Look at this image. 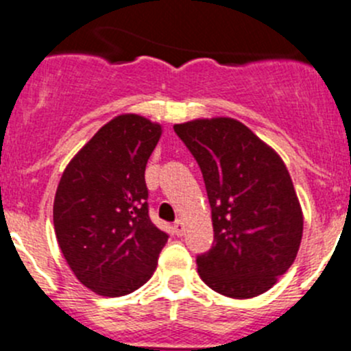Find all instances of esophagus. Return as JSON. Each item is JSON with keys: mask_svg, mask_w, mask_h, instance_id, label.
Returning a JSON list of instances; mask_svg holds the SVG:
<instances>
[{"mask_svg": "<svg viewBox=\"0 0 351 351\" xmlns=\"http://www.w3.org/2000/svg\"><path fill=\"white\" fill-rule=\"evenodd\" d=\"M173 229H175L176 236H183V232H185V224H183L182 219L175 221V224H173Z\"/></svg>", "mask_w": 351, "mask_h": 351, "instance_id": "34e87169", "label": "esophagus"}]
</instances>
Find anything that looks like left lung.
<instances>
[{
    "instance_id": "8db88e82",
    "label": "left lung",
    "mask_w": 351,
    "mask_h": 351,
    "mask_svg": "<svg viewBox=\"0 0 351 351\" xmlns=\"http://www.w3.org/2000/svg\"><path fill=\"white\" fill-rule=\"evenodd\" d=\"M197 159L212 208L214 246L197 258L202 280L232 299L277 284L293 263L304 217L282 158L229 117L175 123Z\"/></svg>"
}]
</instances>
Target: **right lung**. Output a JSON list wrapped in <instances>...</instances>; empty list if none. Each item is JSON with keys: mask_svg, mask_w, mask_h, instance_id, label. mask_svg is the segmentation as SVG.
<instances>
[{"mask_svg": "<svg viewBox=\"0 0 351 351\" xmlns=\"http://www.w3.org/2000/svg\"><path fill=\"white\" fill-rule=\"evenodd\" d=\"M161 125L136 113L105 123L66 166L54 198L59 247L77 280L120 297L153 277L168 234L151 222L147 159Z\"/></svg>", "mask_w": 351, "mask_h": 351, "instance_id": "right-lung-1", "label": "right lung"}]
</instances>
